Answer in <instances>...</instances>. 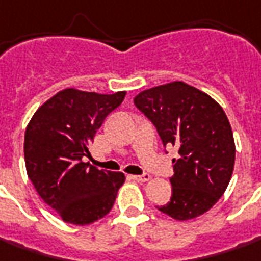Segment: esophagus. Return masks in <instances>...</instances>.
Instances as JSON below:
<instances>
[{
	"label": "esophagus",
	"instance_id": "obj_1",
	"mask_svg": "<svg viewBox=\"0 0 261 261\" xmlns=\"http://www.w3.org/2000/svg\"><path fill=\"white\" fill-rule=\"evenodd\" d=\"M150 177H151V176L148 175V173H143V175H133V176H131V179H134V180H137V182H147V180H150Z\"/></svg>",
	"mask_w": 261,
	"mask_h": 261
}]
</instances>
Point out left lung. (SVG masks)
Returning <instances> with one entry per match:
<instances>
[{"mask_svg":"<svg viewBox=\"0 0 261 261\" xmlns=\"http://www.w3.org/2000/svg\"><path fill=\"white\" fill-rule=\"evenodd\" d=\"M134 105L156 127L163 146H175L172 198L159 211L179 221L202 215L225 192L236 144L228 118L210 95L185 82L140 92Z\"/></svg>","mask_w":261,"mask_h":261,"instance_id":"1","label":"left lung"}]
</instances>
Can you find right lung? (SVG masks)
<instances>
[{"mask_svg":"<svg viewBox=\"0 0 261 261\" xmlns=\"http://www.w3.org/2000/svg\"><path fill=\"white\" fill-rule=\"evenodd\" d=\"M113 95L63 89L41 105L24 136L27 175L65 222L88 225L111 211L125 180L121 172L88 167L82 159L108 114L124 101Z\"/></svg>","mask_w":261,"mask_h":261,"instance_id":"add662e5","label":"right lung"}]
</instances>
